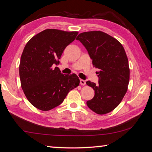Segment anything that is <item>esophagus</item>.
Listing matches in <instances>:
<instances>
[{"label":"esophagus","instance_id":"obj_1","mask_svg":"<svg viewBox=\"0 0 152 152\" xmlns=\"http://www.w3.org/2000/svg\"><path fill=\"white\" fill-rule=\"evenodd\" d=\"M80 85H82V86H84V85H85L86 84V81L85 80H80Z\"/></svg>","mask_w":152,"mask_h":152}]
</instances>
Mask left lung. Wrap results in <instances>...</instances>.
<instances>
[{
  "instance_id": "obj_1",
  "label": "left lung",
  "mask_w": 152,
  "mask_h": 152,
  "mask_svg": "<svg viewBox=\"0 0 152 152\" xmlns=\"http://www.w3.org/2000/svg\"><path fill=\"white\" fill-rule=\"evenodd\" d=\"M76 39L86 48L93 66L99 70V84L86 82L94 91V96L86 102L87 106L97 114H107L120 104L128 88L130 70L124 48L101 31L81 33Z\"/></svg>"
}]
</instances>
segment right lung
<instances>
[{
    "mask_svg": "<svg viewBox=\"0 0 152 152\" xmlns=\"http://www.w3.org/2000/svg\"><path fill=\"white\" fill-rule=\"evenodd\" d=\"M78 31L48 29L27 43L19 64L20 85L25 96L37 109L47 111L60 105L80 80L75 74L66 75L53 64L60 63L64 50L75 39Z\"/></svg>",
    "mask_w": 152,
    "mask_h": 152,
    "instance_id": "add662e5",
    "label": "right lung"
}]
</instances>
